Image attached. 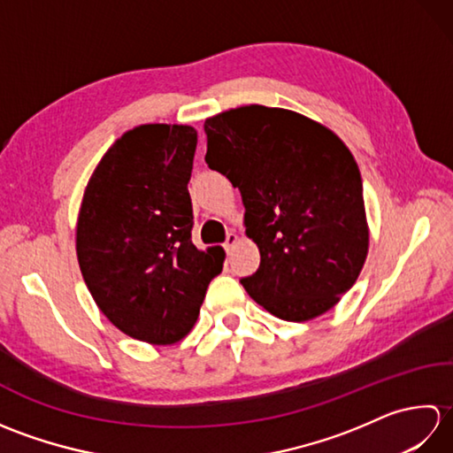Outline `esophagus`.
I'll use <instances>...</instances> for the list:
<instances>
[{
	"instance_id": "1",
	"label": "esophagus",
	"mask_w": 453,
	"mask_h": 453,
	"mask_svg": "<svg viewBox=\"0 0 453 453\" xmlns=\"http://www.w3.org/2000/svg\"><path fill=\"white\" fill-rule=\"evenodd\" d=\"M237 243H239V235H237V234H229L227 239H226V243H224V249L229 253Z\"/></svg>"
}]
</instances>
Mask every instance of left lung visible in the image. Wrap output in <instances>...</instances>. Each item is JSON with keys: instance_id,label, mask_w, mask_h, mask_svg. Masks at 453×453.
Wrapping results in <instances>:
<instances>
[{"instance_id": "obj_1", "label": "left lung", "mask_w": 453, "mask_h": 453, "mask_svg": "<svg viewBox=\"0 0 453 453\" xmlns=\"http://www.w3.org/2000/svg\"><path fill=\"white\" fill-rule=\"evenodd\" d=\"M206 163L243 198L261 265L242 284L268 313L310 321L358 280L370 249L358 163L305 114L249 104L204 122Z\"/></svg>"}]
</instances>
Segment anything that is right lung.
<instances>
[{
    "instance_id": "right-lung-1",
    "label": "right lung",
    "mask_w": 453,
    "mask_h": 453,
    "mask_svg": "<svg viewBox=\"0 0 453 453\" xmlns=\"http://www.w3.org/2000/svg\"><path fill=\"white\" fill-rule=\"evenodd\" d=\"M198 134L142 124L112 143L83 190L75 253L103 315L124 334L173 344L195 326L221 247L190 242L188 180Z\"/></svg>"
}]
</instances>
